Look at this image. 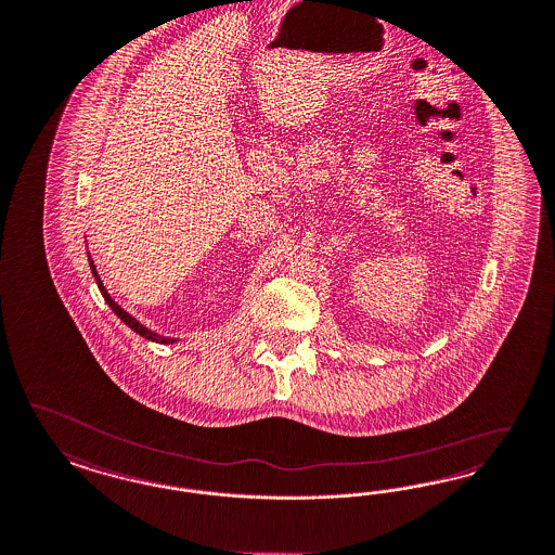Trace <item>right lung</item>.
<instances>
[{"label":"right lung","instance_id":"add662e5","mask_svg":"<svg viewBox=\"0 0 555 555\" xmlns=\"http://www.w3.org/2000/svg\"><path fill=\"white\" fill-rule=\"evenodd\" d=\"M88 262H90V270H92V274H94V281H96L98 288H100V293H102V297H104V301L108 304V307L115 311L116 315L125 322V324L129 325L131 330H133L134 334H139V336H143L145 340H152V343H157V345H173L176 343V338H168V336H159V334H155L153 330L150 327H145V325L141 324L137 318H133L129 311H125L122 307L116 304L115 299L108 295V291L106 287L102 285V281H100V276H98L96 267H94V260H92V256H90V251H88Z\"/></svg>","mask_w":555,"mask_h":555}]
</instances>
